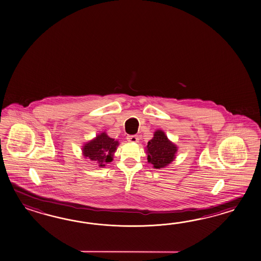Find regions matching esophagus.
<instances>
[{
	"label": "esophagus",
	"instance_id": "34e87169",
	"mask_svg": "<svg viewBox=\"0 0 261 261\" xmlns=\"http://www.w3.org/2000/svg\"><path fill=\"white\" fill-rule=\"evenodd\" d=\"M127 139L129 143H138V141H139V138H138L137 135H128Z\"/></svg>",
	"mask_w": 261,
	"mask_h": 261
}]
</instances>
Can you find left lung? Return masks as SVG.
<instances>
[{
  "label": "left lung",
  "mask_w": 261,
  "mask_h": 261,
  "mask_svg": "<svg viewBox=\"0 0 261 261\" xmlns=\"http://www.w3.org/2000/svg\"><path fill=\"white\" fill-rule=\"evenodd\" d=\"M146 150L148 164H151L154 169H161L176 159L177 146L168 139L164 130L156 129L153 138L147 143Z\"/></svg>",
  "instance_id": "8db88e82"
}]
</instances>
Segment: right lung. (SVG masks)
I'll return each mask as SVG.
<instances>
[{"label":"right lung","mask_w":261,"mask_h":261,"mask_svg":"<svg viewBox=\"0 0 261 261\" xmlns=\"http://www.w3.org/2000/svg\"><path fill=\"white\" fill-rule=\"evenodd\" d=\"M119 142L111 138L105 132L97 134L95 138L86 142L82 147L83 156L96 163L98 167H104L114 160Z\"/></svg>","instance_id":"add662e5"}]
</instances>
